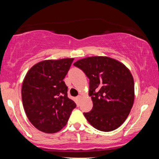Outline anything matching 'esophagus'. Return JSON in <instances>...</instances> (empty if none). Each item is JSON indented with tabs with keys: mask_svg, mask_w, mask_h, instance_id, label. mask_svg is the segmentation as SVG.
Segmentation results:
<instances>
[{
	"mask_svg": "<svg viewBox=\"0 0 159 159\" xmlns=\"http://www.w3.org/2000/svg\"><path fill=\"white\" fill-rule=\"evenodd\" d=\"M81 98H82V97H81V95H79V96H78V97H77V99H78V100H79V101H80V99H81Z\"/></svg>",
	"mask_w": 159,
	"mask_h": 159,
	"instance_id": "1",
	"label": "esophagus"
}]
</instances>
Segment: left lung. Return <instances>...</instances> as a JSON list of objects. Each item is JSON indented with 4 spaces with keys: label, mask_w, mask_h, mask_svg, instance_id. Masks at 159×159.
I'll return each mask as SVG.
<instances>
[{
    "label": "left lung",
    "mask_w": 159,
    "mask_h": 159,
    "mask_svg": "<svg viewBox=\"0 0 159 159\" xmlns=\"http://www.w3.org/2000/svg\"><path fill=\"white\" fill-rule=\"evenodd\" d=\"M74 65L90 79L89 95L93 107L83 113L88 121L104 132L120 127L134 103V80L130 70L118 60L103 56L83 58Z\"/></svg>",
    "instance_id": "left-lung-1"
}]
</instances>
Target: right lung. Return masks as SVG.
I'll list each match as a JSON object with an SVG mask.
<instances>
[{"instance_id": "1", "label": "right lung", "mask_w": 159, "mask_h": 159, "mask_svg": "<svg viewBox=\"0 0 159 159\" xmlns=\"http://www.w3.org/2000/svg\"><path fill=\"white\" fill-rule=\"evenodd\" d=\"M74 58L44 60L29 70L23 80L21 98L32 125L45 133H55L68 122L76 104L67 96L63 79Z\"/></svg>"}]
</instances>
